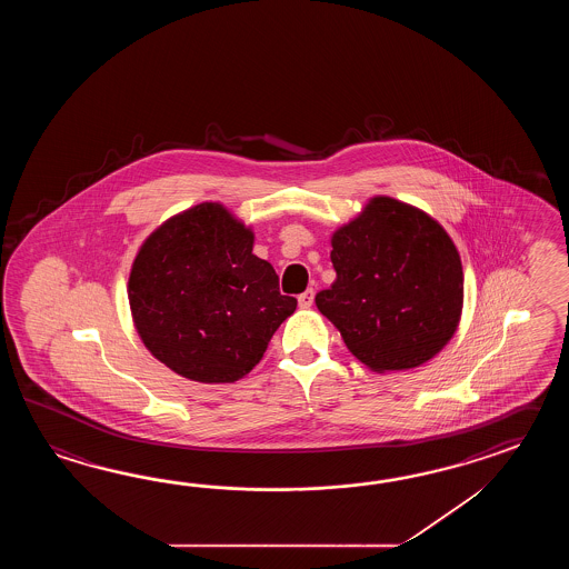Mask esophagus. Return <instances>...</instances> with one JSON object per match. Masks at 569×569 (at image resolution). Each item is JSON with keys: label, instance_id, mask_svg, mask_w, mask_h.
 I'll use <instances>...</instances> for the list:
<instances>
[{"label": "esophagus", "instance_id": "esophagus-1", "mask_svg": "<svg viewBox=\"0 0 569 569\" xmlns=\"http://www.w3.org/2000/svg\"><path fill=\"white\" fill-rule=\"evenodd\" d=\"M315 292L313 289H307L302 295H299V305L302 309H309L313 305Z\"/></svg>", "mask_w": 569, "mask_h": 569}]
</instances>
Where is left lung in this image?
I'll return each instance as SVG.
<instances>
[{
  "label": "left lung",
  "mask_w": 569,
  "mask_h": 569,
  "mask_svg": "<svg viewBox=\"0 0 569 569\" xmlns=\"http://www.w3.org/2000/svg\"><path fill=\"white\" fill-rule=\"evenodd\" d=\"M331 246L338 279L315 302L360 362L375 372L409 370L443 350L460 323L463 272L436 219L375 197Z\"/></svg>",
  "instance_id": "obj_1"
}]
</instances>
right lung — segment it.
Listing matches in <instances>:
<instances>
[{"label": "right lung", "mask_w": 569, "mask_h": 569, "mask_svg": "<svg viewBox=\"0 0 569 569\" xmlns=\"http://www.w3.org/2000/svg\"><path fill=\"white\" fill-rule=\"evenodd\" d=\"M254 233L219 203L164 221L133 260L128 297L150 353L189 380L236 382L262 360L297 299L279 290Z\"/></svg>", "instance_id": "right-lung-1"}]
</instances>
